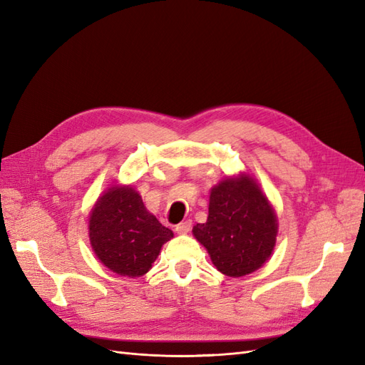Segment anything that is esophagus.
Returning a JSON list of instances; mask_svg holds the SVG:
<instances>
[{"mask_svg":"<svg viewBox=\"0 0 365 365\" xmlns=\"http://www.w3.org/2000/svg\"><path fill=\"white\" fill-rule=\"evenodd\" d=\"M190 227H192L190 220H184V222H181V224H178V225L175 227V231L178 235H187L190 231Z\"/></svg>","mask_w":365,"mask_h":365,"instance_id":"1","label":"esophagus"}]
</instances>
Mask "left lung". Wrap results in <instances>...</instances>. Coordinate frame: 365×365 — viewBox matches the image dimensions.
<instances>
[{
    "mask_svg": "<svg viewBox=\"0 0 365 365\" xmlns=\"http://www.w3.org/2000/svg\"><path fill=\"white\" fill-rule=\"evenodd\" d=\"M192 231L217 271L244 277L271 257L279 220L257 180L240 172L210 190L207 222Z\"/></svg>",
    "mask_w": 365,
    "mask_h": 365,
    "instance_id": "left-lung-1",
    "label": "left lung"
}]
</instances>
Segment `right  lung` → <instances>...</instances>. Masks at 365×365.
Here are the masks:
<instances>
[{"label":"right lung","mask_w":365,"mask_h":365,"mask_svg":"<svg viewBox=\"0 0 365 365\" xmlns=\"http://www.w3.org/2000/svg\"><path fill=\"white\" fill-rule=\"evenodd\" d=\"M96 257L123 277L145 275L173 231L160 224L132 185L113 184L98 196L88 219Z\"/></svg>","instance_id":"1"}]
</instances>
